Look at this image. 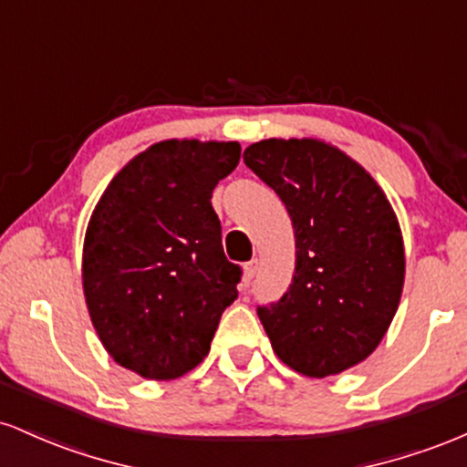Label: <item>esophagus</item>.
Returning a JSON list of instances; mask_svg holds the SVG:
<instances>
[{
	"label": "esophagus",
	"instance_id": "1",
	"mask_svg": "<svg viewBox=\"0 0 467 467\" xmlns=\"http://www.w3.org/2000/svg\"><path fill=\"white\" fill-rule=\"evenodd\" d=\"M256 270H259V261H256V259H252L244 265V283H245V285H250L252 278H254V275H256Z\"/></svg>",
	"mask_w": 467,
	"mask_h": 467
}]
</instances>
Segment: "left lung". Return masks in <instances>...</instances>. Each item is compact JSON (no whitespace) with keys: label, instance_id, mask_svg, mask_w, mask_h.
<instances>
[{"label":"left lung","instance_id":"8db88e82","mask_svg":"<svg viewBox=\"0 0 467 467\" xmlns=\"http://www.w3.org/2000/svg\"><path fill=\"white\" fill-rule=\"evenodd\" d=\"M244 162L285 203L296 270L278 303L259 307L281 362L327 378L367 360L404 289V239L379 184L356 160L316 138L250 144Z\"/></svg>","mask_w":467,"mask_h":467}]
</instances>
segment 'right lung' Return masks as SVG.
Returning a JSON list of instances; mask_svg holds the SVG:
<instances>
[{
  "mask_svg": "<svg viewBox=\"0 0 467 467\" xmlns=\"http://www.w3.org/2000/svg\"><path fill=\"white\" fill-rule=\"evenodd\" d=\"M239 158V142H155L118 171L89 217V318L114 362L140 378L192 371L237 298L241 270L223 254L211 197Z\"/></svg>",
  "mask_w": 467,
  "mask_h": 467,
  "instance_id": "obj_1",
  "label": "right lung"
}]
</instances>
